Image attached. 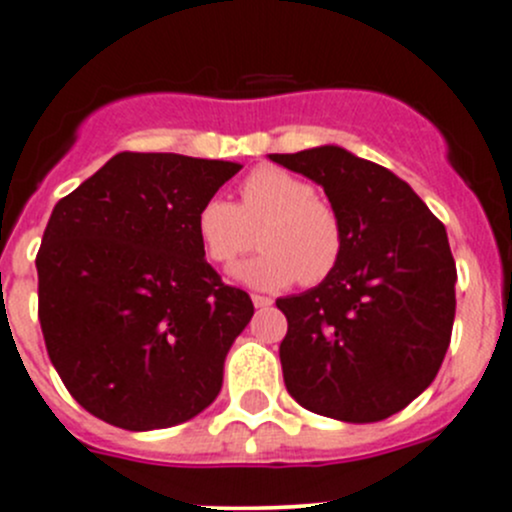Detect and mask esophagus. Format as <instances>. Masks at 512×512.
I'll list each match as a JSON object with an SVG mask.
<instances>
[{
  "label": "esophagus",
  "mask_w": 512,
  "mask_h": 512,
  "mask_svg": "<svg viewBox=\"0 0 512 512\" xmlns=\"http://www.w3.org/2000/svg\"><path fill=\"white\" fill-rule=\"evenodd\" d=\"M252 304H255L257 309H267V307H272V299L262 297V294H252Z\"/></svg>",
  "instance_id": "obj_1"
}]
</instances>
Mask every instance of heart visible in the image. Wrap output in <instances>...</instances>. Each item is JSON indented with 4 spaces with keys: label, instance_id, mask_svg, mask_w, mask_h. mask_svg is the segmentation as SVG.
<instances>
[{
    "label": "heart",
    "instance_id": "1",
    "mask_svg": "<svg viewBox=\"0 0 512 512\" xmlns=\"http://www.w3.org/2000/svg\"><path fill=\"white\" fill-rule=\"evenodd\" d=\"M205 252L218 265H232L260 242L262 255L235 267L232 277L245 287L285 289L294 282L314 287L339 265L344 230L337 210L312 183L275 168H255L240 185V203L208 198L195 215Z\"/></svg>",
    "mask_w": 512,
    "mask_h": 512
}]
</instances>
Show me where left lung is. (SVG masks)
<instances>
[{
	"mask_svg": "<svg viewBox=\"0 0 512 512\" xmlns=\"http://www.w3.org/2000/svg\"><path fill=\"white\" fill-rule=\"evenodd\" d=\"M270 160L322 185L344 230L337 270L277 299L289 396L337 421H384L431 386L451 342L456 262L446 227L406 180L347 148Z\"/></svg>",
	"mask_w": 512,
	"mask_h": 512,
	"instance_id": "obj_1",
	"label": "left lung"
}]
</instances>
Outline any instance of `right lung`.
Wrapping results in <instances>:
<instances>
[{
  "label": "right lung",
  "instance_id": "obj_1",
  "mask_svg": "<svg viewBox=\"0 0 512 512\" xmlns=\"http://www.w3.org/2000/svg\"><path fill=\"white\" fill-rule=\"evenodd\" d=\"M240 168L118 153L51 210L36 255L41 332L69 394L101 421L153 431L218 399L255 307L205 262L195 215Z\"/></svg>",
  "mask_w": 512,
  "mask_h": 512
}]
</instances>
